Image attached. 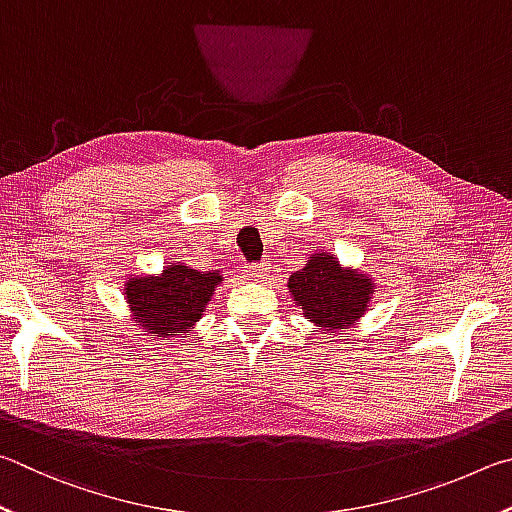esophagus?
<instances>
[{"label": "esophagus", "instance_id": "34e87169", "mask_svg": "<svg viewBox=\"0 0 512 512\" xmlns=\"http://www.w3.org/2000/svg\"><path fill=\"white\" fill-rule=\"evenodd\" d=\"M267 270H270V267H267L265 263H254V265H247L245 276L249 281H263L267 276Z\"/></svg>", "mask_w": 512, "mask_h": 512}]
</instances>
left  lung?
<instances>
[{"instance_id":"obj_1","label":"left lung","mask_w":512,"mask_h":512,"mask_svg":"<svg viewBox=\"0 0 512 512\" xmlns=\"http://www.w3.org/2000/svg\"><path fill=\"white\" fill-rule=\"evenodd\" d=\"M292 299L319 330L342 335L366 310L375 283L360 272L344 270L333 254H312L306 267L288 281Z\"/></svg>"}]
</instances>
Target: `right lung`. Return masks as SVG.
Returning <instances> with one entry per match:
<instances>
[{
	"label": "right lung",
	"instance_id": "obj_1",
	"mask_svg": "<svg viewBox=\"0 0 512 512\" xmlns=\"http://www.w3.org/2000/svg\"><path fill=\"white\" fill-rule=\"evenodd\" d=\"M220 281L218 270L197 272L184 263H170L157 276H132L125 283V299L143 335L173 337L202 319Z\"/></svg>",
	"mask_w": 512,
	"mask_h": 512
}]
</instances>
